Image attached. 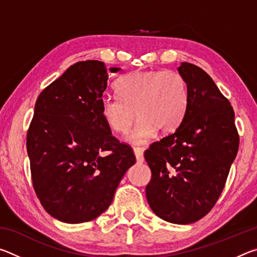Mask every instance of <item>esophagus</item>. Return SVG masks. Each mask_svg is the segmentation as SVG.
<instances>
[{"mask_svg": "<svg viewBox=\"0 0 257 257\" xmlns=\"http://www.w3.org/2000/svg\"><path fill=\"white\" fill-rule=\"evenodd\" d=\"M134 153L136 155V160L138 163L144 162V151H143V149H141V147H135Z\"/></svg>", "mask_w": 257, "mask_h": 257, "instance_id": "1", "label": "esophagus"}]
</instances>
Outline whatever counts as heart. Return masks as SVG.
Returning a JSON list of instances; mask_svg holds the SVG:
<instances>
[{"instance_id":"1","label":"heart","mask_w":257,"mask_h":257,"mask_svg":"<svg viewBox=\"0 0 257 257\" xmlns=\"http://www.w3.org/2000/svg\"><path fill=\"white\" fill-rule=\"evenodd\" d=\"M117 96L99 99V112L113 132L122 134L138 116L125 136L135 145L145 144L156 130L169 134L178 128L188 107V82L178 71L145 70L124 76L115 85Z\"/></svg>"}]
</instances>
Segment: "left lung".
<instances>
[{"mask_svg":"<svg viewBox=\"0 0 257 257\" xmlns=\"http://www.w3.org/2000/svg\"><path fill=\"white\" fill-rule=\"evenodd\" d=\"M188 107L176 132L154 142L144 158L152 178L146 198L168 222H196L210 212L224 188L239 147L234 112L207 73L184 62Z\"/></svg>","mask_w":257,"mask_h":257,"instance_id":"obj_1","label":"left lung"}]
</instances>
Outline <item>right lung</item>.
<instances>
[{
  "mask_svg": "<svg viewBox=\"0 0 257 257\" xmlns=\"http://www.w3.org/2000/svg\"><path fill=\"white\" fill-rule=\"evenodd\" d=\"M107 79L101 61H80L35 104L27 132L33 187L45 211L62 222H88L102 214L136 162L132 147L112 136L99 112Z\"/></svg>",
  "mask_w": 257,
  "mask_h": 257,
  "instance_id": "obj_1",
  "label": "right lung"
}]
</instances>
